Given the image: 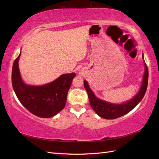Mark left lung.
Here are the masks:
<instances>
[{
	"instance_id": "8db88e82",
	"label": "left lung",
	"mask_w": 159,
	"mask_h": 159,
	"mask_svg": "<svg viewBox=\"0 0 159 159\" xmlns=\"http://www.w3.org/2000/svg\"><path fill=\"white\" fill-rule=\"evenodd\" d=\"M143 58L144 59L143 54ZM144 65H145V73H144L142 84L139 92L131 99L121 104L111 103L98 98L95 95L93 91L90 89L87 81H84V88L88 92L91 106L99 117L106 119H117L131 111L141 102L146 93L148 78V68L145 61H144Z\"/></svg>"
}]
</instances>
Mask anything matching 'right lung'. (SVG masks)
<instances>
[{
  "mask_svg": "<svg viewBox=\"0 0 159 159\" xmlns=\"http://www.w3.org/2000/svg\"><path fill=\"white\" fill-rule=\"evenodd\" d=\"M14 60L12 70V84L18 100L27 110L42 118L54 117L63 109L67 95L75 74H62L51 83L43 85H28L20 74L18 60Z\"/></svg>",
  "mask_w": 159,
  "mask_h": 159,
  "instance_id": "add662e5",
  "label": "right lung"
}]
</instances>
